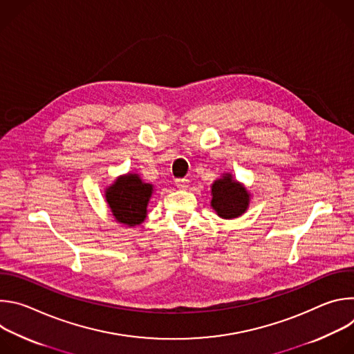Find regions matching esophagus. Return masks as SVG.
Here are the masks:
<instances>
[{"label":"esophagus","instance_id":"34e87169","mask_svg":"<svg viewBox=\"0 0 354 354\" xmlns=\"http://www.w3.org/2000/svg\"><path fill=\"white\" fill-rule=\"evenodd\" d=\"M176 187L178 189H187V186H189V179H186V178H182V179H176Z\"/></svg>","mask_w":354,"mask_h":354}]
</instances>
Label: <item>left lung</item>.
Wrapping results in <instances>:
<instances>
[{"label": "left lung", "mask_w": 354, "mask_h": 354, "mask_svg": "<svg viewBox=\"0 0 354 354\" xmlns=\"http://www.w3.org/2000/svg\"><path fill=\"white\" fill-rule=\"evenodd\" d=\"M212 193V206L220 217L235 218L245 213L249 194L242 185L232 180L230 174L213 183Z\"/></svg>", "instance_id": "1"}]
</instances>
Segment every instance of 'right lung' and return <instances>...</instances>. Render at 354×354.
I'll use <instances>...</instances> for the list:
<instances>
[{
	"label": "right lung",
	"instance_id": "right-lung-1",
	"mask_svg": "<svg viewBox=\"0 0 354 354\" xmlns=\"http://www.w3.org/2000/svg\"><path fill=\"white\" fill-rule=\"evenodd\" d=\"M153 185L144 183L138 175L120 176L108 190L106 201L115 218L127 225L144 221Z\"/></svg>",
	"mask_w": 354,
	"mask_h": 354
}]
</instances>
